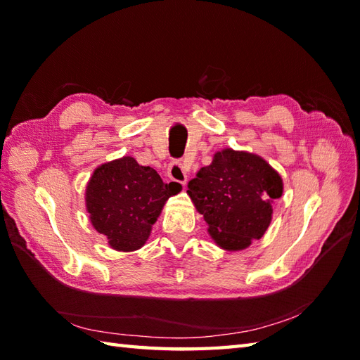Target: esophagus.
Wrapping results in <instances>:
<instances>
[{
    "label": "esophagus",
    "instance_id": "34e87169",
    "mask_svg": "<svg viewBox=\"0 0 360 360\" xmlns=\"http://www.w3.org/2000/svg\"><path fill=\"white\" fill-rule=\"evenodd\" d=\"M168 178L174 182H179V184L186 186L187 182V172L184 170V167H182L181 162H172L170 167H168L167 170Z\"/></svg>",
    "mask_w": 360,
    "mask_h": 360
}]
</instances>
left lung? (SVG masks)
<instances>
[{"label":"left lung","instance_id":"left-lung-1","mask_svg":"<svg viewBox=\"0 0 360 360\" xmlns=\"http://www.w3.org/2000/svg\"><path fill=\"white\" fill-rule=\"evenodd\" d=\"M187 193L207 223L213 241L226 250H241L269 227L283 181L263 158L226 148L196 173Z\"/></svg>","mask_w":360,"mask_h":360}]
</instances>
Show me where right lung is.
I'll return each instance as SVG.
<instances>
[{"instance_id": "obj_1", "label": "right lung", "mask_w": 360, "mask_h": 360, "mask_svg": "<svg viewBox=\"0 0 360 360\" xmlns=\"http://www.w3.org/2000/svg\"><path fill=\"white\" fill-rule=\"evenodd\" d=\"M181 190L178 182L165 184L151 167L124 156L96 168L86 186V210L112 249L133 252L148 240L165 201Z\"/></svg>"}]
</instances>
